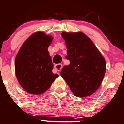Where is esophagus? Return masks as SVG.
Instances as JSON below:
<instances>
[{"label":"esophagus","instance_id":"obj_1","mask_svg":"<svg viewBox=\"0 0 124 124\" xmlns=\"http://www.w3.org/2000/svg\"><path fill=\"white\" fill-rule=\"evenodd\" d=\"M62 64L61 63H58V64H56L55 65L54 68H55V69L56 71H60L61 69H62Z\"/></svg>","mask_w":124,"mask_h":124}]
</instances>
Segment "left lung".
I'll return each mask as SVG.
<instances>
[{"instance_id":"obj_1","label":"left lung","mask_w":124,"mask_h":124,"mask_svg":"<svg viewBox=\"0 0 124 124\" xmlns=\"http://www.w3.org/2000/svg\"><path fill=\"white\" fill-rule=\"evenodd\" d=\"M67 55L70 61L61 70V77L75 96L92 95L102 82L106 72V62L93 43L82 32H62Z\"/></svg>"}]
</instances>
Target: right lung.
Listing matches in <instances>:
<instances>
[{"label": "right lung", "instance_id": "right-lung-1", "mask_svg": "<svg viewBox=\"0 0 124 124\" xmlns=\"http://www.w3.org/2000/svg\"><path fill=\"white\" fill-rule=\"evenodd\" d=\"M53 38L43 32L31 35L22 46L15 59V73L22 87L30 93L46 91L58 77L47 51Z\"/></svg>", "mask_w": 124, "mask_h": 124}]
</instances>
